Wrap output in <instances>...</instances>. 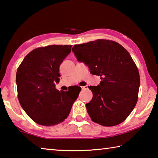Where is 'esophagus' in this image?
<instances>
[{"mask_svg":"<svg viewBox=\"0 0 158 158\" xmlns=\"http://www.w3.org/2000/svg\"><path fill=\"white\" fill-rule=\"evenodd\" d=\"M82 87V89H87L88 87H87V85H85V86L83 87Z\"/></svg>","mask_w":158,"mask_h":158,"instance_id":"obj_1","label":"esophagus"}]
</instances>
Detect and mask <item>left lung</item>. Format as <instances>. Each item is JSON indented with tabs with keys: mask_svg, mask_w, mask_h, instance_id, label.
<instances>
[{
	"mask_svg": "<svg viewBox=\"0 0 158 158\" xmlns=\"http://www.w3.org/2000/svg\"><path fill=\"white\" fill-rule=\"evenodd\" d=\"M72 51L90 73L102 79L98 86L88 87L93 97L86 107L92 120L106 127L125 121L136 104L140 85L130 53L120 44L104 39L75 45Z\"/></svg>",
	"mask_w": 158,
	"mask_h": 158,
	"instance_id": "8db88e82",
	"label": "left lung"
}]
</instances>
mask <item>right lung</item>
<instances>
[{
    "mask_svg": "<svg viewBox=\"0 0 158 158\" xmlns=\"http://www.w3.org/2000/svg\"><path fill=\"white\" fill-rule=\"evenodd\" d=\"M72 45L40 47L25 56L16 75L17 97L21 106L31 120L43 126L56 125L71 112L77 94L59 91V66L71 53Z\"/></svg>",
    "mask_w": 158,
    "mask_h": 158,
    "instance_id": "1",
    "label": "right lung"
}]
</instances>
